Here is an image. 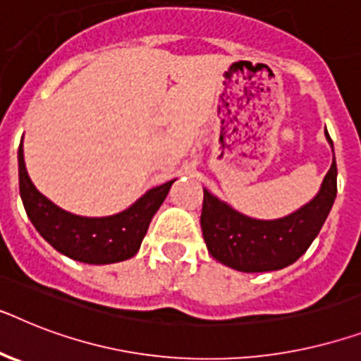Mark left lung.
Here are the masks:
<instances>
[{"label": "left lung", "instance_id": "1", "mask_svg": "<svg viewBox=\"0 0 361 361\" xmlns=\"http://www.w3.org/2000/svg\"><path fill=\"white\" fill-rule=\"evenodd\" d=\"M328 142L332 145L330 135ZM334 150V148H332ZM338 195L336 157L319 195L310 204L278 221H256L231 209L204 189L200 226L207 250L216 262L243 272L278 271L310 248L323 228Z\"/></svg>", "mask_w": 361, "mask_h": 361}]
</instances>
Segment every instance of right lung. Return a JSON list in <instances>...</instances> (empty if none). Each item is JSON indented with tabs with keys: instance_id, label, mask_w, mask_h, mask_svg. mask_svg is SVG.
I'll return each instance as SVG.
<instances>
[{
	"instance_id": "right-lung-1",
	"label": "right lung",
	"mask_w": 361,
	"mask_h": 361,
	"mask_svg": "<svg viewBox=\"0 0 361 361\" xmlns=\"http://www.w3.org/2000/svg\"><path fill=\"white\" fill-rule=\"evenodd\" d=\"M18 176L23 207L38 233L64 256L92 265L124 262L133 257L148 231L152 216L159 209L174 183L172 180L154 187L130 209L118 215L89 219L61 209L42 192H38L25 171L22 145L18 148Z\"/></svg>"
}]
</instances>
